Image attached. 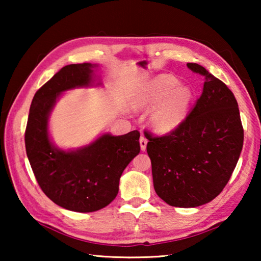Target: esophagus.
Wrapping results in <instances>:
<instances>
[{
  "mask_svg": "<svg viewBox=\"0 0 261 261\" xmlns=\"http://www.w3.org/2000/svg\"><path fill=\"white\" fill-rule=\"evenodd\" d=\"M139 144H140V148H141V151H146L147 139L145 138V137H140V139H139Z\"/></svg>",
  "mask_w": 261,
  "mask_h": 261,
  "instance_id": "1",
  "label": "esophagus"
}]
</instances>
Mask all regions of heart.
I'll use <instances>...</instances> for the list:
<instances>
[{"instance_id":"obj_1","label":"heart","mask_w":261,"mask_h":261,"mask_svg":"<svg viewBox=\"0 0 261 261\" xmlns=\"http://www.w3.org/2000/svg\"><path fill=\"white\" fill-rule=\"evenodd\" d=\"M193 93L191 87L178 84L174 76L161 74L143 84L131 98L135 109H152L148 122L158 134L178 129L187 117Z\"/></svg>"}]
</instances>
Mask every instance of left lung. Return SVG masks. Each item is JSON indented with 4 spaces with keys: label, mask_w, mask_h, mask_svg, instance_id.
Here are the masks:
<instances>
[{
    "label": "left lung",
    "mask_w": 261,
    "mask_h": 261,
    "mask_svg": "<svg viewBox=\"0 0 261 261\" xmlns=\"http://www.w3.org/2000/svg\"><path fill=\"white\" fill-rule=\"evenodd\" d=\"M202 93L178 129L146 138L154 190L168 205L198 207L218 197L240 159L244 132L235 95L197 63ZM145 135V136H146Z\"/></svg>",
    "instance_id": "8db88e82"
}]
</instances>
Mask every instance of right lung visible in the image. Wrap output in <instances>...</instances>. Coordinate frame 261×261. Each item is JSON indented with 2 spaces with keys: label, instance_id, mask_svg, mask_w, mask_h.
I'll return each mask as SVG.
<instances>
[{
  "label": "right lung",
  "instance_id": "obj_1",
  "mask_svg": "<svg viewBox=\"0 0 261 261\" xmlns=\"http://www.w3.org/2000/svg\"><path fill=\"white\" fill-rule=\"evenodd\" d=\"M99 64L62 68L34 94L25 132L30 165L43 193L65 210L90 213L109 205L118 193L122 173L140 152L137 130L113 136L103 132L90 144L61 148L49 131V118L67 91L102 86Z\"/></svg>",
  "mask_w": 261,
  "mask_h": 261
}]
</instances>
